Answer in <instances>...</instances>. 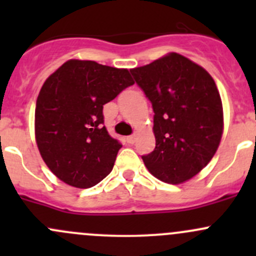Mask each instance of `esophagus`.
<instances>
[{"label": "esophagus", "mask_w": 256, "mask_h": 256, "mask_svg": "<svg viewBox=\"0 0 256 256\" xmlns=\"http://www.w3.org/2000/svg\"><path fill=\"white\" fill-rule=\"evenodd\" d=\"M135 140H136L135 135H130V136H128V138H126V141H128V144H135Z\"/></svg>", "instance_id": "obj_1"}]
</instances>
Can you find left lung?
Returning <instances> with one entry per match:
<instances>
[{
  "mask_svg": "<svg viewBox=\"0 0 256 256\" xmlns=\"http://www.w3.org/2000/svg\"><path fill=\"white\" fill-rule=\"evenodd\" d=\"M154 109L156 147L142 156L158 180L178 184L202 171L223 134V106L204 68L178 53L131 69Z\"/></svg>",
  "mask_w": 256,
  "mask_h": 256,
  "instance_id": "obj_1",
  "label": "left lung"
}]
</instances>
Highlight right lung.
<instances>
[{"instance_id": "add662e5", "label": "right lung", "mask_w": 256, "mask_h": 256, "mask_svg": "<svg viewBox=\"0 0 256 256\" xmlns=\"http://www.w3.org/2000/svg\"><path fill=\"white\" fill-rule=\"evenodd\" d=\"M132 84L128 69L78 59L46 80L36 104V141L59 180L90 188L112 172L122 144L108 132L102 108Z\"/></svg>"}]
</instances>
